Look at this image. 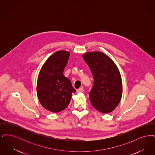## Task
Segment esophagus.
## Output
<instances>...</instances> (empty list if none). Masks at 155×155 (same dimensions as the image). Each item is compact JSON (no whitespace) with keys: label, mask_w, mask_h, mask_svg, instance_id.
<instances>
[{"label":"esophagus","mask_w":155,"mask_h":155,"mask_svg":"<svg viewBox=\"0 0 155 155\" xmlns=\"http://www.w3.org/2000/svg\"><path fill=\"white\" fill-rule=\"evenodd\" d=\"M84 92V89L82 88L77 89V92Z\"/></svg>","instance_id":"obj_1"}]
</instances>
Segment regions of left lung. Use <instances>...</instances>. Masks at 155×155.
<instances>
[{
  "instance_id": "obj_1",
  "label": "left lung",
  "mask_w": 155,
  "mask_h": 155,
  "mask_svg": "<svg viewBox=\"0 0 155 155\" xmlns=\"http://www.w3.org/2000/svg\"><path fill=\"white\" fill-rule=\"evenodd\" d=\"M83 59L94 77V84L89 92L92 106L103 113L114 110L123 93L121 77L114 61L102 52L85 53Z\"/></svg>"
}]
</instances>
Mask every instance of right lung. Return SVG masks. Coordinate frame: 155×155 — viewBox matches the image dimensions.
<instances>
[{
	"instance_id": "right-lung-1",
	"label": "right lung",
	"mask_w": 155,
	"mask_h": 155,
	"mask_svg": "<svg viewBox=\"0 0 155 155\" xmlns=\"http://www.w3.org/2000/svg\"><path fill=\"white\" fill-rule=\"evenodd\" d=\"M70 53L60 51L52 54L41 69L37 85V95L42 106L52 112H60L70 102L76 92L63 75Z\"/></svg>"
}]
</instances>
